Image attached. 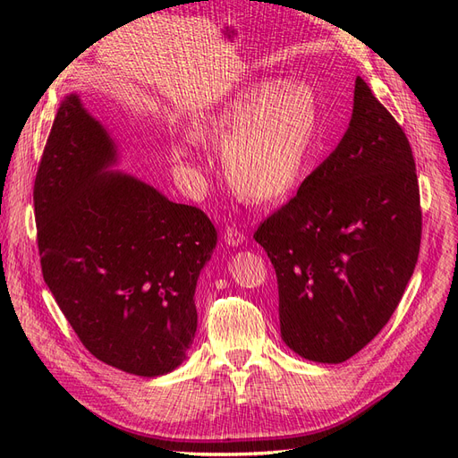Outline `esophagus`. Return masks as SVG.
Listing matches in <instances>:
<instances>
[{
    "label": "esophagus",
    "mask_w": 458,
    "mask_h": 458,
    "mask_svg": "<svg viewBox=\"0 0 458 458\" xmlns=\"http://www.w3.org/2000/svg\"><path fill=\"white\" fill-rule=\"evenodd\" d=\"M245 242V235L242 230H238L235 226H226L225 230V243L230 247H238Z\"/></svg>",
    "instance_id": "esophagus-1"
}]
</instances>
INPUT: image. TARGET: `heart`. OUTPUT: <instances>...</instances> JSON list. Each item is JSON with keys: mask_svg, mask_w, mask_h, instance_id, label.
Masks as SVG:
<instances>
[{"mask_svg": "<svg viewBox=\"0 0 458 458\" xmlns=\"http://www.w3.org/2000/svg\"><path fill=\"white\" fill-rule=\"evenodd\" d=\"M318 126V99L308 82L259 81L208 113L194 128L201 141L225 145L232 189L252 201H272L298 181ZM192 157V141L175 147Z\"/></svg>", "mask_w": 458, "mask_h": 458, "instance_id": "1", "label": "heart"}]
</instances>
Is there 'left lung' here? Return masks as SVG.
Returning a JSON list of instances; mask_svg holds the SVG:
<instances>
[{
  "label": "left lung",
  "instance_id": "8db88e82",
  "mask_svg": "<svg viewBox=\"0 0 458 458\" xmlns=\"http://www.w3.org/2000/svg\"><path fill=\"white\" fill-rule=\"evenodd\" d=\"M420 232L410 141L357 77L340 145L255 232L276 267L283 342L323 364L357 354L400 303Z\"/></svg>",
  "mask_w": 458,
  "mask_h": 458
}]
</instances>
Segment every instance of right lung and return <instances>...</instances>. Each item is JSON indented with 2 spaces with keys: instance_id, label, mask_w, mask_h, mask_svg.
Wrapping results in <instances>:
<instances>
[{
  "instance_id": "right-lung-1",
  "label": "right lung",
  "mask_w": 458,
  "mask_h": 458,
  "mask_svg": "<svg viewBox=\"0 0 458 458\" xmlns=\"http://www.w3.org/2000/svg\"><path fill=\"white\" fill-rule=\"evenodd\" d=\"M116 158L107 130L65 96L33 184L43 279L98 360L157 377L194 342L216 230L201 209L111 172Z\"/></svg>"
}]
</instances>
